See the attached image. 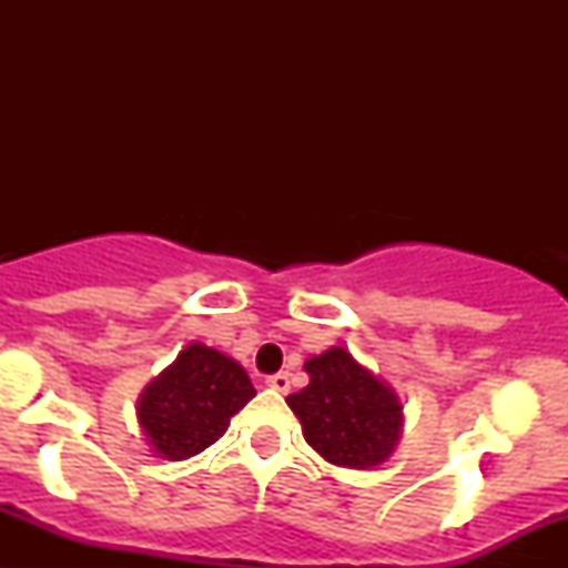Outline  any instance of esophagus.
I'll return each instance as SVG.
<instances>
[{"label": "esophagus", "mask_w": 568, "mask_h": 568, "mask_svg": "<svg viewBox=\"0 0 568 568\" xmlns=\"http://www.w3.org/2000/svg\"><path fill=\"white\" fill-rule=\"evenodd\" d=\"M266 387H272V389H277V393H288L291 389V376L288 374H275V376H270V379H266Z\"/></svg>", "instance_id": "1"}]
</instances>
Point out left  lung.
<instances>
[{
  "label": "left lung",
  "instance_id": "8db88e82",
  "mask_svg": "<svg viewBox=\"0 0 568 568\" xmlns=\"http://www.w3.org/2000/svg\"><path fill=\"white\" fill-rule=\"evenodd\" d=\"M310 384L285 397L302 422L304 440L325 462L349 470H374L395 452L403 433V403L387 382L328 347L304 363Z\"/></svg>",
  "mask_w": 568,
  "mask_h": 568
}]
</instances>
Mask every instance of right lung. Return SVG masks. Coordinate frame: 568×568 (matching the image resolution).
<instances>
[{"label":"right lung","mask_w":568,"mask_h":568,"mask_svg":"<svg viewBox=\"0 0 568 568\" xmlns=\"http://www.w3.org/2000/svg\"><path fill=\"white\" fill-rule=\"evenodd\" d=\"M256 395L247 371L202 342L186 344L139 395V425L154 456L181 462L205 452Z\"/></svg>","instance_id":"1"}]
</instances>
